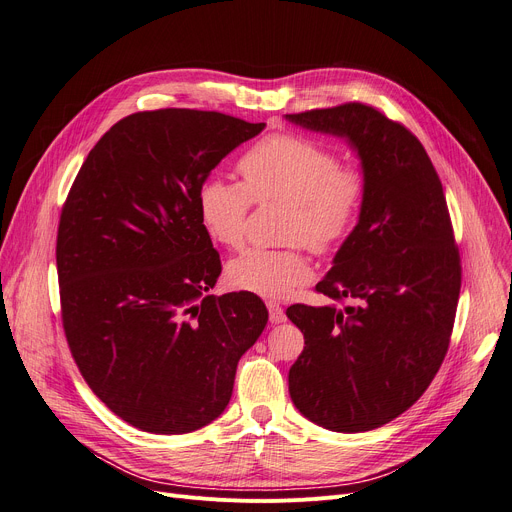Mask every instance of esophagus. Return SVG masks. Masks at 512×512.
<instances>
[{"instance_id": "34e87169", "label": "esophagus", "mask_w": 512, "mask_h": 512, "mask_svg": "<svg viewBox=\"0 0 512 512\" xmlns=\"http://www.w3.org/2000/svg\"><path fill=\"white\" fill-rule=\"evenodd\" d=\"M265 305H267V311H270V321H272V324H282V321H286V313H284L280 303L267 301Z\"/></svg>"}]
</instances>
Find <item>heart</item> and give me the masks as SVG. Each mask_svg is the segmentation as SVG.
Segmentation results:
<instances>
[{"label": "heart", "mask_w": 512, "mask_h": 512, "mask_svg": "<svg viewBox=\"0 0 512 512\" xmlns=\"http://www.w3.org/2000/svg\"><path fill=\"white\" fill-rule=\"evenodd\" d=\"M240 182L207 178L197 195L205 232L224 247L245 238L253 203H284V238L299 240L284 249L253 247L230 259L228 282L259 297H286L311 278V263L300 242L315 253H330L353 232L363 211L367 180L357 166H340L330 147L294 134H272L238 161Z\"/></svg>", "instance_id": "b5f03b06"}]
</instances>
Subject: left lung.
Masks as SVG:
<instances>
[{"label": "left lung", "mask_w": 512, "mask_h": 512, "mask_svg": "<svg viewBox=\"0 0 512 512\" xmlns=\"http://www.w3.org/2000/svg\"><path fill=\"white\" fill-rule=\"evenodd\" d=\"M286 120L346 139L367 180L359 222L315 286L330 303L286 309L305 336L288 392L321 427L369 432L415 405L448 351L461 257L446 197L415 134L371 105Z\"/></svg>", "instance_id": "obj_1"}]
</instances>
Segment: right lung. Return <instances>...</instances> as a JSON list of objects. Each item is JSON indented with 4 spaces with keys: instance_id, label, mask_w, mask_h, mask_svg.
Wrapping results in <instances>:
<instances>
[{
    "instance_id": "obj_1",
    "label": "right lung",
    "mask_w": 512,
    "mask_h": 512,
    "mask_svg": "<svg viewBox=\"0 0 512 512\" xmlns=\"http://www.w3.org/2000/svg\"><path fill=\"white\" fill-rule=\"evenodd\" d=\"M265 128L220 112H137L78 170L58 226L62 324L85 382L149 434H188L228 407L238 359L261 336L253 292L207 294L222 272L197 195Z\"/></svg>"
}]
</instances>
